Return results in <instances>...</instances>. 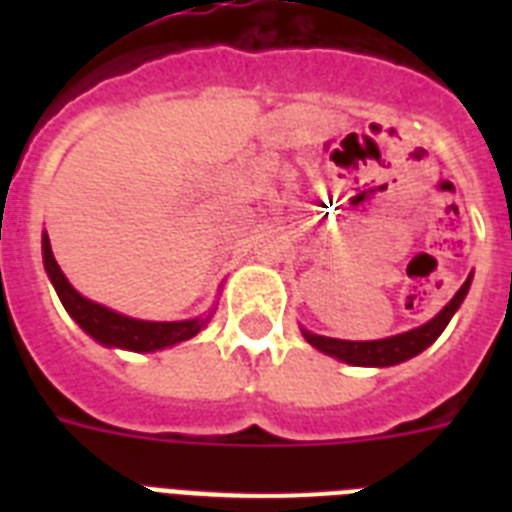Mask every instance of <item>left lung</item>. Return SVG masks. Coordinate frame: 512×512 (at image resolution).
<instances>
[{
    "mask_svg": "<svg viewBox=\"0 0 512 512\" xmlns=\"http://www.w3.org/2000/svg\"><path fill=\"white\" fill-rule=\"evenodd\" d=\"M470 281H473V273L468 276V281L457 289V295L449 300V303L441 308V311L433 316L430 321H425L422 327H414L409 332H401V335L385 337V340H335V337L313 335L308 329L300 327L303 337L311 342L313 348L327 353V356L337 358V361H345L350 366H396L401 361H409V358L420 356L422 350L430 348L433 342L438 340V335L444 332L446 324L452 321V316L457 313V308L462 305V300L468 297Z\"/></svg>",
    "mask_w": 512,
    "mask_h": 512,
    "instance_id": "8db88e82",
    "label": "left lung"
}]
</instances>
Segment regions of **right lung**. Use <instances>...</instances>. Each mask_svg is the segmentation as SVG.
Returning <instances> with one entry per match:
<instances>
[{
	"instance_id": "1",
	"label": "right lung",
	"mask_w": 512,
	"mask_h": 512,
	"mask_svg": "<svg viewBox=\"0 0 512 512\" xmlns=\"http://www.w3.org/2000/svg\"><path fill=\"white\" fill-rule=\"evenodd\" d=\"M42 257L47 279L52 281V287L58 292L60 303L68 311V316L79 324L95 342L106 345V348L132 350V353H154V350L172 348L177 342H185L196 337L201 329L207 327L215 308L207 316H196V319L185 321H143L124 316L119 311H111L106 305L95 303L90 297L79 295L71 281L66 279V273L60 271L58 260L52 255L50 236L47 231L42 233Z\"/></svg>"
}]
</instances>
